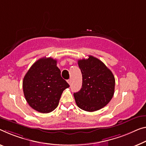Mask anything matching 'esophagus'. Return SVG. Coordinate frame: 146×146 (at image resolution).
Segmentation results:
<instances>
[{
	"instance_id": "esophagus-1",
	"label": "esophagus",
	"mask_w": 146,
	"mask_h": 146,
	"mask_svg": "<svg viewBox=\"0 0 146 146\" xmlns=\"http://www.w3.org/2000/svg\"><path fill=\"white\" fill-rule=\"evenodd\" d=\"M67 82L68 83V84H69V85H70V84H71V80H67Z\"/></svg>"
}]
</instances>
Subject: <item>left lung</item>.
Returning a JSON list of instances; mask_svg holds the SVG:
<instances>
[{
    "label": "left lung",
    "instance_id": "obj_1",
    "mask_svg": "<svg viewBox=\"0 0 146 146\" xmlns=\"http://www.w3.org/2000/svg\"><path fill=\"white\" fill-rule=\"evenodd\" d=\"M82 74V86L74 93L77 106L83 110L95 111L108 104L115 89V78L111 70L96 57L78 60Z\"/></svg>",
    "mask_w": 146,
    "mask_h": 146
}]
</instances>
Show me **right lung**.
Returning a JSON list of instances; mask_svg holds the SVG:
<instances>
[{
  "mask_svg": "<svg viewBox=\"0 0 146 146\" xmlns=\"http://www.w3.org/2000/svg\"><path fill=\"white\" fill-rule=\"evenodd\" d=\"M69 85L60 76L57 60L41 58L36 61L25 76L24 96L32 108L47 113L57 107L62 92Z\"/></svg>",
  "mask_w": 146,
  "mask_h": 146,
  "instance_id": "right-lung-1",
  "label": "right lung"
}]
</instances>
